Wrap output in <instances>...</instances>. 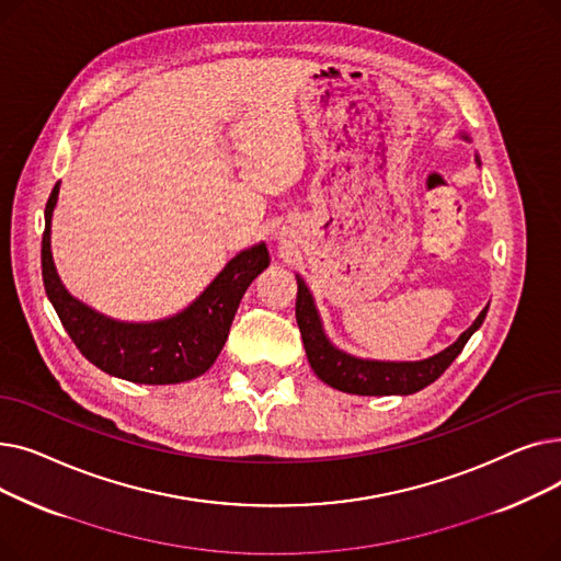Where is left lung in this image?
<instances>
[{
    "mask_svg": "<svg viewBox=\"0 0 561 561\" xmlns=\"http://www.w3.org/2000/svg\"><path fill=\"white\" fill-rule=\"evenodd\" d=\"M468 140V136H463ZM480 163V159H478ZM298 277V300H296V318L302 334V343L307 350V359L313 373L343 393L355 396H409L430 387L434 379L446 373V368L459 357V352L468 343V339L478 332V328L486 318V309L476 318L450 347L440 350L438 355L421 359V362H375L359 359L347 352L339 350L322 330V320L318 316L311 290L305 279Z\"/></svg>",
    "mask_w": 561,
    "mask_h": 561,
    "instance_id": "1",
    "label": "left lung"
}]
</instances>
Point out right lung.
I'll use <instances>...</instances> for the list:
<instances>
[{
  "label": "right lung",
  "mask_w": 561,
  "mask_h": 561,
  "mask_svg": "<svg viewBox=\"0 0 561 561\" xmlns=\"http://www.w3.org/2000/svg\"><path fill=\"white\" fill-rule=\"evenodd\" d=\"M58 186L61 182H56L45 206L43 284L81 355L100 370L136 385H180L204 375L220 355L248 286L268 268L271 254L265 243L236 254L184 311L152 322L113 320L72 298L56 273L51 214Z\"/></svg>",
  "instance_id": "1"
}]
</instances>
